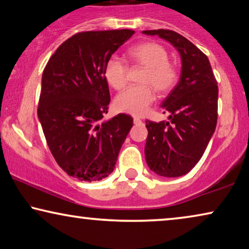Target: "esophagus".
<instances>
[{
	"label": "esophagus",
	"mask_w": 249,
	"mask_h": 249,
	"mask_svg": "<svg viewBox=\"0 0 249 249\" xmlns=\"http://www.w3.org/2000/svg\"><path fill=\"white\" fill-rule=\"evenodd\" d=\"M133 122H134V124H141V123H142V121H141L139 117L133 118Z\"/></svg>",
	"instance_id": "34e87169"
}]
</instances>
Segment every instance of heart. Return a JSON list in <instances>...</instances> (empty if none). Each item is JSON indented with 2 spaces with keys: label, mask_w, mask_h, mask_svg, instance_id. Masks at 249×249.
Returning a JSON list of instances; mask_svg holds the SVG:
<instances>
[{
  "label": "heart",
  "mask_w": 249,
  "mask_h": 249,
  "mask_svg": "<svg viewBox=\"0 0 249 249\" xmlns=\"http://www.w3.org/2000/svg\"><path fill=\"white\" fill-rule=\"evenodd\" d=\"M133 60L146 68L143 75V86H131L120 92L115 98V107L122 113L142 116L155 101L153 88L165 92L172 89L178 79L176 67L170 64L166 49L157 42L139 44L129 51ZM105 78L115 89L123 88L127 83L128 68L117 55H112L105 65Z\"/></svg>",
  "instance_id": "obj_1"
}]
</instances>
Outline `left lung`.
I'll return each mask as SVG.
<instances>
[{
    "mask_svg": "<svg viewBox=\"0 0 249 249\" xmlns=\"http://www.w3.org/2000/svg\"><path fill=\"white\" fill-rule=\"evenodd\" d=\"M176 48L181 59L179 83L162 102L170 122L146 121L145 160L165 178L187 174L205 153L217 125L218 86L207 55L171 30H146Z\"/></svg>",
    "mask_w": 249,
    "mask_h": 249,
    "instance_id": "8db88e82",
    "label": "left lung"
}]
</instances>
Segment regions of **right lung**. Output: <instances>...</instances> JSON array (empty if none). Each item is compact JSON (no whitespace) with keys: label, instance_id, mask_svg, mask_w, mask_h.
<instances>
[{"label":"right lung","instance_id":"add662e5","mask_svg":"<svg viewBox=\"0 0 249 249\" xmlns=\"http://www.w3.org/2000/svg\"><path fill=\"white\" fill-rule=\"evenodd\" d=\"M133 30L77 33L51 55L42 73L38 117L58 165L80 181L113 172L133 118L103 120L110 102L105 65Z\"/></svg>","mask_w":249,"mask_h":249}]
</instances>
